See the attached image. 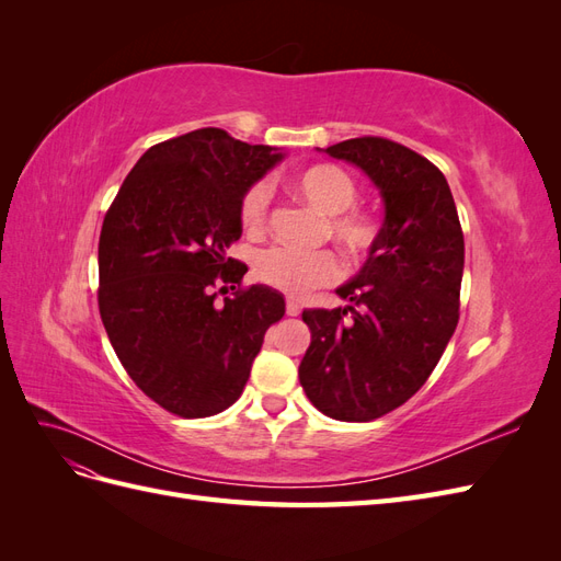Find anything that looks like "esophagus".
Wrapping results in <instances>:
<instances>
[{
	"instance_id": "1",
	"label": "esophagus",
	"mask_w": 561,
	"mask_h": 561,
	"mask_svg": "<svg viewBox=\"0 0 561 561\" xmlns=\"http://www.w3.org/2000/svg\"><path fill=\"white\" fill-rule=\"evenodd\" d=\"M285 311H287V316H299V311H301V307H299V301L297 299H287V304H285Z\"/></svg>"
}]
</instances>
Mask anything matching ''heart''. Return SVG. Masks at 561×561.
Listing matches in <instances>:
<instances>
[{"label": "heart", "instance_id": "b5f03b06", "mask_svg": "<svg viewBox=\"0 0 561 561\" xmlns=\"http://www.w3.org/2000/svg\"><path fill=\"white\" fill-rule=\"evenodd\" d=\"M293 192L307 201L311 208L325 215L328 233L353 252L367 250L375 241V225L363 213L355 210L353 203L358 196V186L348 171L334 163H318L297 173L290 180ZM268 192L264 184H254L241 201V225L245 233L260 236L266 227ZM342 262L332 250L297 252L290 248H268L254 260L257 278L285 295H304L318 285H328L342 276Z\"/></svg>", "mask_w": 561, "mask_h": 561}]
</instances>
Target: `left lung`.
<instances>
[{
	"label": "left lung",
	"mask_w": 561,
	"mask_h": 561,
	"mask_svg": "<svg viewBox=\"0 0 561 561\" xmlns=\"http://www.w3.org/2000/svg\"><path fill=\"white\" fill-rule=\"evenodd\" d=\"M371 180L383 225L367 262L336 295L342 309H307L311 346L299 381L316 410L336 421H371L426 383L458 322L463 231L445 175L386 138L328 149Z\"/></svg>",
	"instance_id": "obj_1"
}]
</instances>
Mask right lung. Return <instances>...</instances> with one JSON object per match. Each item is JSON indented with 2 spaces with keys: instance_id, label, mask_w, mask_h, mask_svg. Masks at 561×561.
I'll use <instances>...</instances> for the list:
<instances>
[{
  "instance_id": "right-lung-1",
  "label": "right lung",
  "mask_w": 561,
  "mask_h": 561,
  "mask_svg": "<svg viewBox=\"0 0 561 561\" xmlns=\"http://www.w3.org/2000/svg\"><path fill=\"white\" fill-rule=\"evenodd\" d=\"M285 154L198 128L147 149L110 206L98 245L100 318L128 377L184 419L241 398L266 330L285 316L268 285L241 283L227 257L241 239V201ZM225 290V287H222ZM219 290V293H222Z\"/></svg>"
}]
</instances>
